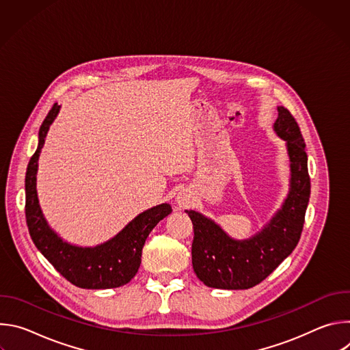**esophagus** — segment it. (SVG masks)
<instances>
[{
    "label": "esophagus",
    "instance_id": "34e87169",
    "mask_svg": "<svg viewBox=\"0 0 350 350\" xmlns=\"http://www.w3.org/2000/svg\"><path fill=\"white\" fill-rule=\"evenodd\" d=\"M177 202H178L180 206H185V205H187V199L183 198V196H180V198L177 199Z\"/></svg>",
    "mask_w": 350,
    "mask_h": 350
}]
</instances>
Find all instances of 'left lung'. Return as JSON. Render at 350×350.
Returning a JSON list of instances; mask_svg holds the SVG:
<instances>
[{"instance_id": "obj_1", "label": "left lung", "mask_w": 350, "mask_h": 350, "mask_svg": "<svg viewBox=\"0 0 350 350\" xmlns=\"http://www.w3.org/2000/svg\"><path fill=\"white\" fill-rule=\"evenodd\" d=\"M277 135L286 141L291 162L289 192L281 209L265 228L249 239H232L213 220L185 211L193 226L192 267L205 285L247 289L262 282L288 258L301 238L310 198L305 139L291 112L278 107Z\"/></svg>"}]
</instances>
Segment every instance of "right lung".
I'll use <instances>...</instances> for the list:
<instances>
[{"instance_id":"add662e5","label":"right lung","mask_w":350,"mask_h":350,"mask_svg":"<svg viewBox=\"0 0 350 350\" xmlns=\"http://www.w3.org/2000/svg\"><path fill=\"white\" fill-rule=\"evenodd\" d=\"M59 109L61 107L54 104L44 119L38 131V146L27 165L25 212L30 237L44 258L73 285L84 289L122 286L137 274L146 237L172 213V206L162 204L139 213L119 234L101 245L83 247L64 241L44 219L36 189L38 157Z\"/></svg>"}]
</instances>
